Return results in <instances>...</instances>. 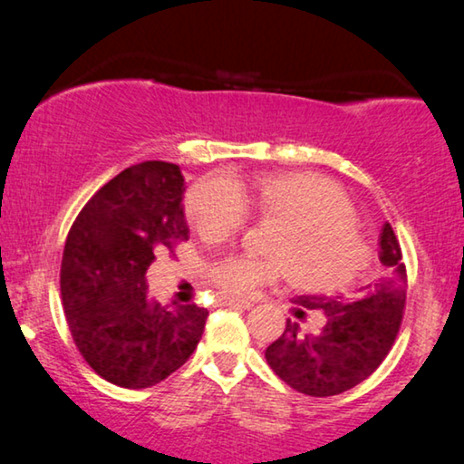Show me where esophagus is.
Masks as SVG:
<instances>
[{"instance_id": "1", "label": "esophagus", "mask_w": 464, "mask_h": 464, "mask_svg": "<svg viewBox=\"0 0 464 464\" xmlns=\"http://www.w3.org/2000/svg\"><path fill=\"white\" fill-rule=\"evenodd\" d=\"M215 302H218V306H224V308H243V310H249V308L253 306L251 302L234 300V297H226V295H219Z\"/></svg>"}]
</instances>
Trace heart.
Masks as SVG:
<instances>
[{
	"mask_svg": "<svg viewBox=\"0 0 464 464\" xmlns=\"http://www.w3.org/2000/svg\"><path fill=\"white\" fill-rule=\"evenodd\" d=\"M251 211L276 219L266 257L213 259L205 278L219 295L251 300L289 272L304 291L346 289L370 264L372 251L357 227L354 208L334 181L314 173H262L208 177L186 194V215L205 240L219 243L245 224Z\"/></svg>",
	"mask_w": 464,
	"mask_h": 464,
	"instance_id": "obj_1",
	"label": "heart"
}]
</instances>
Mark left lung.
I'll return each mask as SVG.
<instances>
[{
	"mask_svg": "<svg viewBox=\"0 0 464 464\" xmlns=\"http://www.w3.org/2000/svg\"><path fill=\"white\" fill-rule=\"evenodd\" d=\"M382 275L367 285L357 302L332 297H294L295 314L321 313L319 334H302L300 323L287 319L283 335L266 348V361L291 389L310 397L340 395L372 376L395 344L405 308L408 275L401 246L391 224L380 232Z\"/></svg>",
	"mask_w": 464,
	"mask_h": 464,
	"instance_id": "left-lung-1",
	"label": "left lung"
}]
</instances>
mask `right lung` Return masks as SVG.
<instances>
[{"label": "right lung", "mask_w": 464, "mask_h": 464, "mask_svg": "<svg viewBox=\"0 0 464 464\" xmlns=\"http://www.w3.org/2000/svg\"><path fill=\"white\" fill-rule=\"evenodd\" d=\"M183 175L148 160L107 181L75 218L61 266L69 332L86 363L122 389L162 382L189 359L207 308L150 300L145 272L188 240Z\"/></svg>", "instance_id": "1"}]
</instances>
